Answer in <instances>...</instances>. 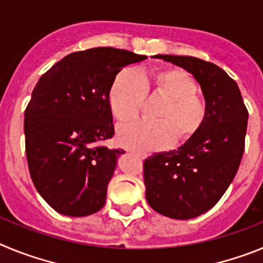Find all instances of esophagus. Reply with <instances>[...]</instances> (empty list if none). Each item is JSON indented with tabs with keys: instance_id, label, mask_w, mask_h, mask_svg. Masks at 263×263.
Returning a JSON list of instances; mask_svg holds the SVG:
<instances>
[{
	"instance_id": "1",
	"label": "esophagus",
	"mask_w": 263,
	"mask_h": 263,
	"mask_svg": "<svg viewBox=\"0 0 263 263\" xmlns=\"http://www.w3.org/2000/svg\"><path fill=\"white\" fill-rule=\"evenodd\" d=\"M137 157H138V158H141V159H145V158H146V155H145V154H137Z\"/></svg>"
}]
</instances>
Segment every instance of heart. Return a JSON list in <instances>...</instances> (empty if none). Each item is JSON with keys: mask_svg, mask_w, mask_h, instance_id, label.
Wrapping results in <instances>:
<instances>
[{"mask_svg": "<svg viewBox=\"0 0 263 263\" xmlns=\"http://www.w3.org/2000/svg\"><path fill=\"white\" fill-rule=\"evenodd\" d=\"M197 84L187 71L176 67L155 69L141 76L126 68L115 78L108 100L111 113L120 121H127L139 113L146 95L164 97L157 113L159 121H133L120 125L117 141L121 146L139 153L157 152L170 147L176 136L180 141L197 133L205 120L206 108L197 96Z\"/></svg>", "mask_w": 263, "mask_h": 263, "instance_id": "1", "label": "heart"}]
</instances>
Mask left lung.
<instances>
[{
    "instance_id": "1",
    "label": "left lung",
    "mask_w": 263,
    "mask_h": 263,
    "mask_svg": "<svg viewBox=\"0 0 263 263\" xmlns=\"http://www.w3.org/2000/svg\"><path fill=\"white\" fill-rule=\"evenodd\" d=\"M194 75L205 99L203 125L178 150L143 163L146 200L160 215L188 220L211 210L233 182L245 148L248 109L236 81L213 63L157 55Z\"/></svg>"
}]
</instances>
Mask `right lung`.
Masks as SVG:
<instances>
[{"instance_id":"add662e5","label":"right lung","mask_w":263,"mask_h":263,"mask_svg":"<svg viewBox=\"0 0 263 263\" xmlns=\"http://www.w3.org/2000/svg\"><path fill=\"white\" fill-rule=\"evenodd\" d=\"M147 59L97 47L67 55L39 79L25 110V143L36 191L60 215L83 217L105 204L124 150L108 148L115 134L109 89L124 67Z\"/></svg>"}]
</instances>
